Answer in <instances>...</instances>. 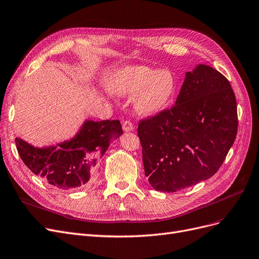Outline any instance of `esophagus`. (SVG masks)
<instances>
[{
	"label": "esophagus",
	"instance_id": "34e87169",
	"mask_svg": "<svg viewBox=\"0 0 259 259\" xmlns=\"http://www.w3.org/2000/svg\"><path fill=\"white\" fill-rule=\"evenodd\" d=\"M122 129H123V131H126V132L132 131V130H133V124H132V122H131L130 120H124V121L122 122Z\"/></svg>",
	"mask_w": 259,
	"mask_h": 259
}]
</instances>
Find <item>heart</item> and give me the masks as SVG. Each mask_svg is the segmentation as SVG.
<instances>
[{"label":"heart","mask_w":259,"mask_h":259,"mask_svg":"<svg viewBox=\"0 0 259 259\" xmlns=\"http://www.w3.org/2000/svg\"><path fill=\"white\" fill-rule=\"evenodd\" d=\"M177 78L168 69L146 66H127L115 71L110 80L113 94L129 97L135 95L133 107L143 116H154L164 111L177 91Z\"/></svg>","instance_id":"b5f03b06"}]
</instances>
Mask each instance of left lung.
Wrapping results in <instances>:
<instances>
[{
    "label": "left lung",
    "mask_w": 259,
    "mask_h": 259,
    "mask_svg": "<svg viewBox=\"0 0 259 259\" xmlns=\"http://www.w3.org/2000/svg\"><path fill=\"white\" fill-rule=\"evenodd\" d=\"M237 130L231 83L212 67L198 64L186 73L174 107L139 123L150 186L160 192H177L213 176Z\"/></svg>",
    "instance_id": "8db88e82"
}]
</instances>
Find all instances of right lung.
I'll return each mask as SVG.
<instances>
[{
    "instance_id": "obj_1",
    "label": "right lung",
    "mask_w": 259,
    "mask_h": 259,
    "mask_svg": "<svg viewBox=\"0 0 259 259\" xmlns=\"http://www.w3.org/2000/svg\"><path fill=\"white\" fill-rule=\"evenodd\" d=\"M121 135L119 120L85 119L73 138L56 145L36 147L21 138L15 142L19 156L35 175L55 188L76 190L91 185L99 159Z\"/></svg>"
}]
</instances>
